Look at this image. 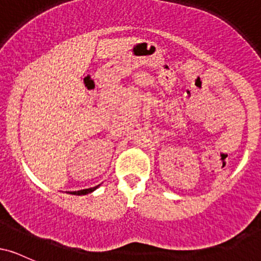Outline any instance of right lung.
I'll return each mask as SVG.
<instances>
[{
    "label": "right lung",
    "instance_id": "obj_1",
    "mask_svg": "<svg viewBox=\"0 0 261 261\" xmlns=\"http://www.w3.org/2000/svg\"><path fill=\"white\" fill-rule=\"evenodd\" d=\"M99 187H100V184L97 185V187H93V188H89V189H83V190H79V191H66V193L72 194V195H87V194L93 193L95 189H98Z\"/></svg>",
    "mask_w": 261,
    "mask_h": 261
}]
</instances>
